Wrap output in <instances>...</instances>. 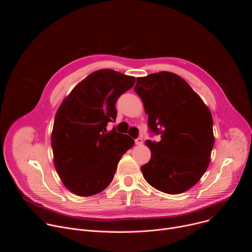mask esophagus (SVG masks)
I'll return each mask as SVG.
<instances>
[{
	"label": "esophagus",
	"mask_w": 252,
	"mask_h": 252,
	"mask_svg": "<svg viewBox=\"0 0 252 252\" xmlns=\"http://www.w3.org/2000/svg\"><path fill=\"white\" fill-rule=\"evenodd\" d=\"M135 145H137V146L142 145V138H141V137H137V138L135 139Z\"/></svg>",
	"instance_id": "34e87169"
}]
</instances>
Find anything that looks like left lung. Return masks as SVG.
<instances>
[{"mask_svg": "<svg viewBox=\"0 0 252 252\" xmlns=\"http://www.w3.org/2000/svg\"><path fill=\"white\" fill-rule=\"evenodd\" d=\"M134 92L149 116L152 133L146 145L152 158L141 172L155 189L169 194L183 193L204 174L214 145L208 107L179 76L160 71L136 79Z\"/></svg>", "mask_w": 252, "mask_h": 252, "instance_id": "1", "label": "left lung"}]
</instances>
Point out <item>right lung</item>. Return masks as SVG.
Returning a JSON list of instances; mask_svg holds the SVG:
<instances>
[{"instance_id":"1","label":"right lung","mask_w":252,"mask_h":252,"mask_svg":"<svg viewBox=\"0 0 252 252\" xmlns=\"http://www.w3.org/2000/svg\"><path fill=\"white\" fill-rule=\"evenodd\" d=\"M133 77L104 68L77 85L57 112L52 132L54 162L64 187L80 196L102 191L118 163L134 145L127 134L106 131L116 122L118 98L131 89Z\"/></svg>"}]
</instances>
